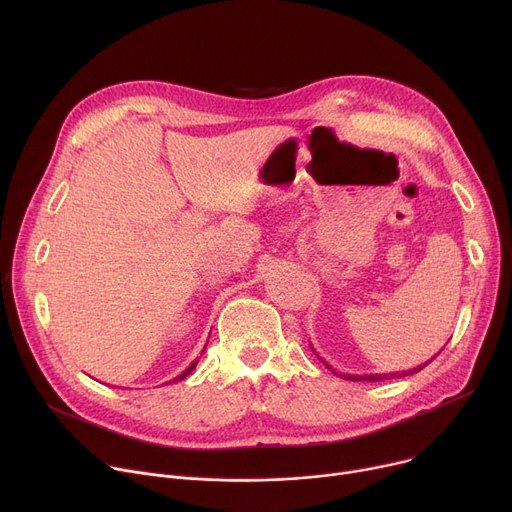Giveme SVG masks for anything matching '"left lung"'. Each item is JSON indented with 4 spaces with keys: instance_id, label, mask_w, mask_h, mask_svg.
<instances>
[{
    "instance_id": "left-lung-1",
    "label": "left lung",
    "mask_w": 512,
    "mask_h": 512,
    "mask_svg": "<svg viewBox=\"0 0 512 512\" xmlns=\"http://www.w3.org/2000/svg\"><path fill=\"white\" fill-rule=\"evenodd\" d=\"M311 346V344H309ZM311 351H313V346H311ZM317 355V353H315ZM440 355V353H438ZM438 355H434L432 359H429V361H425L423 365H417V367H413V369H407V371H394V373H369V375H351V373H338L332 365H328L324 359H321V361H324L326 363V367L330 369V371H334L336 375H340V378H344V380H351V382H380V380H388V378H396V375H398V378H402V375H411V373H417V371H421L427 363H432Z\"/></svg>"
}]
</instances>
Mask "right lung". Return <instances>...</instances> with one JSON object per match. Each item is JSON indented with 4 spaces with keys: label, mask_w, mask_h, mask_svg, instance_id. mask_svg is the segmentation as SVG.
I'll return each mask as SVG.
<instances>
[{
    "label": "right lung",
    "mask_w": 512,
    "mask_h": 512,
    "mask_svg": "<svg viewBox=\"0 0 512 512\" xmlns=\"http://www.w3.org/2000/svg\"><path fill=\"white\" fill-rule=\"evenodd\" d=\"M197 363H199V359H197V361H193V363H191V365H188V367H186V369H184V371H182V373H180V375H178V378H174V380H170V384H174V382H180V380H184V378H186V375H188V373H191V371H193V369H195V367H197Z\"/></svg>",
    "instance_id": "right-lung-1"
}]
</instances>
